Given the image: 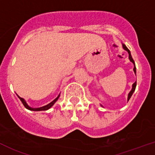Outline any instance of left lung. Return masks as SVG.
I'll list each match as a JSON object with an SVG mask.
<instances>
[{
    "label": "left lung",
    "instance_id": "8db88e82",
    "mask_svg": "<svg viewBox=\"0 0 155 155\" xmlns=\"http://www.w3.org/2000/svg\"><path fill=\"white\" fill-rule=\"evenodd\" d=\"M123 48H124V50H126V51H127V52H128V54H129V59H130V62H133L134 65V73H135V74H136V66H135L134 61L133 58H132L131 55H130V50L128 49L127 48V46H126V45H125L124 44H123ZM136 86H137V82H135V83H134V84H133V86H132V90H131V91L130 92V93H129V94H128V97H127V101H128V100H130V97H131L132 94H133V93H134V90H135V88H136Z\"/></svg>",
    "mask_w": 155,
    "mask_h": 155
}]
</instances>
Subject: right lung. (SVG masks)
<instances>
[{
    "instance_id": "1",
    "label": "right lung",
    "mask_w": 155,
    "mask_h": 155,
    "mask_svg": "<svg viewBox=\"0 0 155 155\" xmlns=\"http://www.w3.org/2000/svg\"><path fill=\"white\" fill-rule=\"evenodd\" d=\"M19 97V99L21 100V101L22 102L23 105L25 106V108H27L28 110H33V111H41V110H48L49 108H51V107L53 106V104L57 101V100H58V97H59V95H58V97H57V98H55L53 101L51 102V103H50V104H48V105L44 106V107H39V108H31V107H30L27 104H26L25 100H24L23 98H21V97Z\"/></svg>"
}]
</instances>
